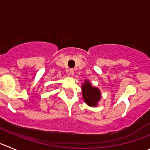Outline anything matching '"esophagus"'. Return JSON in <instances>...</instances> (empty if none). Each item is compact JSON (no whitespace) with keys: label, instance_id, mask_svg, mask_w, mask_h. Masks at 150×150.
Segmentation results:
<instances>
[{"label":"esophagus","instance_id":"34e87169","mask_svg":"<svg viewBox=\"0 0 150 150\" xmlns=\"http://www.w3.org/2000/svg\"><path fill=\"white\" fill-rule=\"evenodd\" d=\"M70 74H71V75H74V69H70Z\"/></svg>","mask_w":150,"mask_h":150}]
</instances>
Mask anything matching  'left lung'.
I'll return each instance as SVG.
<instances>
[{
    "label": "left lung",
    "mask_w": 150,
    "mask_h": 150,
    "mask_svg": "<svg viewBox=\"0 0 150 150\" xmlns=\"http://www.w3.org/2000/svg\"><path fill=\"white\" fill-rule=\"evenodd\" d=\"M82 97L85 103L90 107H96L101 99V91L93 86L89 80L85 79L82 85Z\"/></svg>",
    "instance_id": "1"
}]
</instances>
